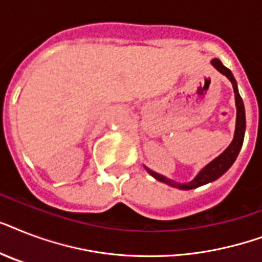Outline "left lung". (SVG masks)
<instances>
[{"label": "left lung", "instance_id": "1", "mask_svg": "<svg viewBox=\"0 0 262 262\" xmlns=\"http://www.w3.org/2000/svg\"><path fill=\"white\" fill-rule=\"evenodd\" d=\"M211 63L217 69V71L227 77L232 84V88H234V94H235V106H236V123H235V133H234V140L231 141V144L228 145L227 149L220 154L216 159H213L209 164H207L205 167L195 175V178L193 181L187 183H178L174 182L171 179L166 178L163 175L158 174V172L152 171L149 168H147V171L154 177L155 179L160 181V182L167 183L170 186L177 187V189H181V190H190V189H195V187L203 186L205 183H209L212 181H215L219 177L227 171L228 168L231 167L232 163L235 162L236 156L239 154L241 148H242V144H244V137H245V129H246V117H245V107L244 102H242V98H241L239 92H238V85H236V81L232 76L231 71L224 67L223 63L220 62V59L213 58L211 61Z\"/></svg>", "mask_w": 262, "mask_h": 262}]
</instances>
